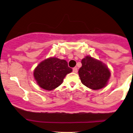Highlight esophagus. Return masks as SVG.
Masks as SVG:
<instances>
[{"label":"esophagus","instance_id":"esophagus-1","mask_svg":"<svg viewBox=\"0 0 133 133\" xmlns=\"http://www.w3.org/2000/svg\"><path fill=\"white\" fill-rule=\"evenodd\" d=\"M72 71H73V72H74L77 73V68H73Z\"/></svg>","mask_w":133,"mask_h":133}]
</instances>
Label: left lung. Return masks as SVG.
<instances>
[{"instance_id": "obj_1", "label": "left lung", "mask_w": 133, "mask_h": 133, "mask_svg": "<svg viewBox=\"0 0 133 133\" xmlns=\"http://www.w3.org/2000/svg\"><path fill=\"white\" fill-rule=\"evenodd\" d=\"M81 63L78 74L84 86L93 90L103 89L107 86L111 73L104 63L91 56H85Z\"/></svg>"}]
</instances>
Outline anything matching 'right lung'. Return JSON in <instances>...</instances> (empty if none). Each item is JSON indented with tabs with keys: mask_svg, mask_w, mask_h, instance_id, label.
Instances as JSON below:
<instances>
[{
	"mask_svg": "<svg viewBox=\"0 0 133 133\" xmlns=\"http://www.w3.org/2000/svg\"><path fill=\"white\" fill-rule=\"evenodd\" d=\"M72 71L66 61L51 57L44 59L36 66L33 76L40 88L52 91L60 86L65 76Z\"/></svg>",
	"mask_w": 133,
	"mask_h": 133,
	"instance_id": "1",
	"label": "right lung"
}]
</instances>
